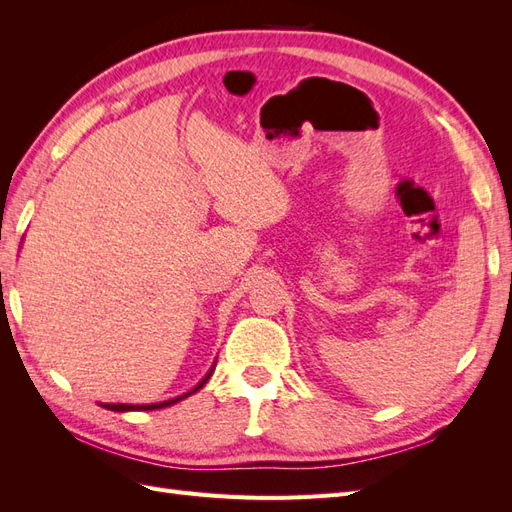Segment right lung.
Wrapping results in <instances>:
<instances>
[{"instance_id":"right-lung-1","label":"right lung","mask_w":512,"mask_h":512,"mask_svg":"<svg viewBox=\"0 0 512 512\" xmlns=\"http://www.w3.org/2000/svg\"><path fill=\"white\" fill-rule=\"evenodd\" d=\"M211 374H213V367L209 369V374L200 380L192 391H188V393H183V395H179V397H175V399H168V401H160V404H102V408H106V410H113V412H132V410H138V412H143V410H160V408H168V406H173V404H177V401H181V399H185V397H190L192 393H196L198 389H203V386L207 384V380L211 378Z\"/></svg>"}]
</instances>
